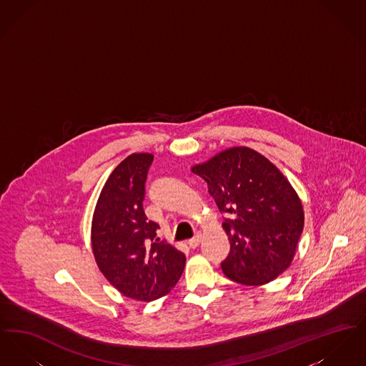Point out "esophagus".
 Returning <instances> with one entry per match:
<instances>
[{
	"label": "esophagus",
	"instance_id": "obj_1",
	"mask_svg": "<svg viewBox=\"0 0 366 366\" xmlns=\"http://www.w3.org/2000/svg\"><path fill=\"white\" fill-rule=\"evenodd\" d=\"M202 242V234L200 233H197L194 237H192L191 240H188V245L191 247V248H196L199 244Z\"/></svg>",
	"mask_w": 366,
	"mask_h": 366
}]
</instances>
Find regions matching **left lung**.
I'll return each mask as SVG.
<instances>
[{
  "instance_id": "left-lung-1",
  "label": "left lung",
  "mask_w": 366,
  "mask_h": 366,
  "mask_svg": "<svg viewBox=\"0 0 366 366\" xmlns=\"http://www.w3.org/2000/svg\"><path fill=\"white\" fill-rule=\"evenodd\" d=\"M221 212L230 251L221 263L227 279L263 285L291 264L305 225L303 206L279 169L248 147L225 149L194 164Z\"/></svg>"
}]
</instances>
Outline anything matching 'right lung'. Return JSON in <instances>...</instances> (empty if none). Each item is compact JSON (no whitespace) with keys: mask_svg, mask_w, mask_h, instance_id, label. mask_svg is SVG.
<instances>
[{"mask_svg":"<svg viewBox=\"0 0 366 366\" xmlns=\"http://www.w3.org/2000/svg\"><path fill=\"white\" fill-rule=\"evenodd\" d=\"M152 154H132L108 177L92 221V249L105 279L127 297L151 302L167 295L185 267V255L157 239L142 202Z\"/></svg>","mask_w":366,"mask_h":366,"instance_id":"right-lung-1","label":"right lung"}]
</instances>
